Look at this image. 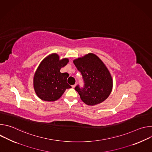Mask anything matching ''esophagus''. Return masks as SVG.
I'll return each mask as SVG.
<instances>
[{
    "instance_id": "34e87169",
    "label": "esophagus",
    "mask_w": 152,
    "mask_h": 152,
    "mask_svg": "<svg viewBox=\"0 0 152 152\" xmlns=\"http://www.w3.org/2000/svg\"><path fill=\"white\" fill-rule=\"evenodd\" d=\"M76 84H75V85H72V88H75V87H76Z\"/></svg>"
}]
</instances>
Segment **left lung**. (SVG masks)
<instances>
[{"label":"left lung","instance_id":"left-lung-1","mask_svg":"<svg viewBox=\"0 0 152 152\" xmlns=\"http://www.w3.org/2000/svg\"><path fill=\"white\" fill-rule=\"evenodd\" d=\"M84 80V88L77 85L75 90L86 104L94 106L104 101L113 86L111 75L103 61L95 54L89 53L73 60Z\"/></svg>","mask_w":152,"mask_h":152}]
</instances>
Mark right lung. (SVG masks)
<instances>
[{
	"instance_id": "right-lung-1",
	"label": "right lung",
	"mask_w": 152,
	"mask_h": 152,
	"mask_svg": "<svg viewBox=\"0 0 152 152\" xmlns=\"http://www.w3.org/2000/svg\"><path fill=\"white\" fill-rule=\"evenodd\" d=\"M69 62L67 58L59 59L53 53L43 59L37 69L33 79L37 96L42 100L53 102L59 99L67 88L72 86L67 83V73H61L62 67Z\"/></svg>"
}]
</instances>
